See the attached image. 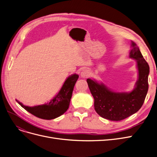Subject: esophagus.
Masks as SVG:
<instances>
[{
	"label": "esophagus",
	"mask_w": 157,
	"mask_h": 157,
	"mask_svg": "<svg viewBox=\"0 0 157 157\" xmlns=\"http://www.w3.org/2000/svg\"><path fill=\"white\" fill-rule=\"evenodd\" d=\"M90 75V71L88 70H86V69H85V70H83L80 73V76H81V77H82V78L88 77Z\"/></svg>",
	"instance_id": "1"
}]
</instances>
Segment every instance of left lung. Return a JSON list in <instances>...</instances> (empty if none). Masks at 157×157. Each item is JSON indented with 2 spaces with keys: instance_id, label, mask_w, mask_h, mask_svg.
Instances as JSON below:
<instances>
[{
  "instance_id": "left-lung-1",
  "label": "left lung",
  "mask_w": 157,
  "mask_h": 157,
  "mask_svg": "<svg viewBox=\"0 0 157 157\" xmlns=\"http://www.w3.org/2000/svg\"><path fill=\"white\" fill-rule=\"evenodd\" d=\"M129 57L136 61L138 80L135 88L130 92H115L95 80L87 79L94 98V107L102 118L119 121L139 111L144 104L148 91L149 67L136 44L131 41Z\"/></svg>"
}]
</instances>
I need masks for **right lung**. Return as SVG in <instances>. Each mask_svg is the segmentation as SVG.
Masks as SVG:
<instances>
[{"label": "right lung", "mask_w": 157, "mask_h": 157, "mask_svg": "<svg viewBox=\"0 0 157 157\" xmlns=\"http://www.w3.org/2000/svg\"><path fill=\"white\" fill-rule=\"evenodd\" d=\"M78 78V75L77 74L71 75L67 77L59 92L47 104L29 107L23 105L17 100L16 101L24 109L36 117L44 120L56 118L64 114L67 110L74 86Z\"/></svg>", "instance_id": "add662e5"}]
</instances>
